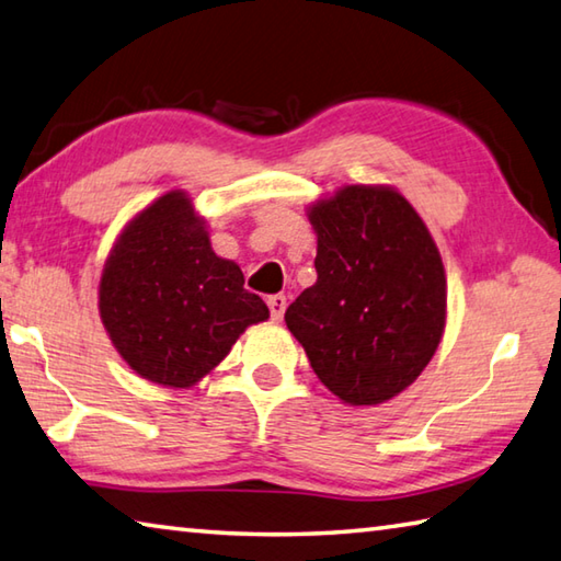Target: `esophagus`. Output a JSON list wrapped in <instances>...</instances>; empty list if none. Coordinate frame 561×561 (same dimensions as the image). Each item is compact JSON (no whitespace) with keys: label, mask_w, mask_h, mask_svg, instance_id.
Segmentation results:
<instances>
[{"label":"esophagus","mask_w":561,"mask_h":561,"mask_svg":"<svg viewBox=\"0 0 561 561\" xmlns=\"http://www.w3.org/2000/svg\"><path fill=\"white\" fill-rule=\"evenodd\" d=\"M267 307H270L272 319L279 321L282 316H284V311H287V297H284V294H274V297L267 299Z\"/></svg>","instance_id":"esophagus-1"}]
</instances>
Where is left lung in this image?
I'll list each match as a JSON object with an SVG mask.
<instances>
[{"instance_id": "left-lung-1", "label": "left lung", "mask_w": 561, "mask_h": 561, "mask_svg": "<svg viewBox=\"0 0 561 561\" xmlns=\"http://www.w3.org/2000/svg\"><path fill=\"white\" fill-rule=\"evenodd\" d=\"M316 284L284 321L319 380L348 404L410 387L439 348L444 264L410 201L385 186H345L316 203Z\"/></svg>"}]
</instances>
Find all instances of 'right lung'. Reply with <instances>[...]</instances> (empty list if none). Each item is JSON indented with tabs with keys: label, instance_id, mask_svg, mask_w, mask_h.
I'll return each instance as SVG.
<instances>
[{
	"label": "right lung",
	"instance_id": "add662e5",
	"mask_svg": "<svg viewBox=\"0 0 561 561\" xmlns=\"http://www.w3.org/2000/svg\"><path fill=\"white\" fill-rule=\"evenodd\" d=\"M100 316L137 375L191 387L270 309L245 289L238 264L210 250L186 193L171 191L117 238L100 279Z\"/></svg>",
	"mask_w": 561,
	"mask_h": 561
}]
</instances>
